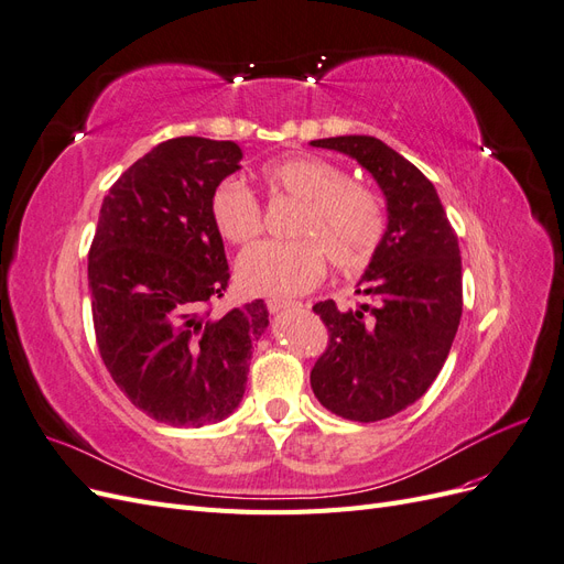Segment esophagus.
Masks as SVG:
<instances>
[{
  "instance_id": "obj_1",
  "label": "esophagus",
  "mask_w": 564,
  "mask_h": 564,
  "mask_svg": "<svg viewBox=\"0 0 564 564\" xmlns=\"http://www.w3.org/2000/svg\"><path fill=\"white\" fill-rule=\"evenodd\" d=\"M265 305H268L270 313H280V311L289 308V305H294V301H289V299H270V301H265Z\"/></svg>"
}]
</instances>
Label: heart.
<instances>
[{
	"label": "heart",
	"mask_w": 564,
	"mask_h": 564,
	"mask_svg": "<svg viewBox=\"0 0 564 564\" xmlns=\"http://www.w3.org/2000/svg\"><path fill=\"white\" fill-rule=\"evenodd\" d=\"M272 197L299 202L292 218L296 240L261 242L237 263L240 286L256 296H296L311 292L327 272L355 275L377 256L388 218L379 193L348 178L338 164L317 155H289L259 172ZM209 216L228 245L245 247L263 230L261 202L237 178L220 181L209 197Z\"/></svg>",
	"instance_id": "b5f03b06"
}]
</instances>
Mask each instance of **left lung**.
<instances>
[{
	"label": "left lung",
	"instance_id": "left-lung-1",
	"mask_svg": "<svg viewBox=\"0 0 564 564\" xmlns=\"http://www.w3.org/2000/svg\"><path fill=\"white\" fill-rule=\"evenodd\" d=\"M355 158L388 199V230L369 263V301L313 311L327 327V348L311 371L322 406L350 421H381L414 404L445 365L464 311L456 232L433 183L373 135L311 141Z\"/></svg>",
	"mask_w": 564,
	"mask_h": 564
}]
</instances>
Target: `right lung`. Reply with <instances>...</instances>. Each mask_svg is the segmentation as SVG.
<instances>
[{"mask_svg":"<svg viewBox=\"0 0 564 564\" xmlns=\"http://www.w3.org/2000/svg\"><path fill=\"white\" fill-rule=\"evenodd\" d=\"M240 160L232 141L181 135L133 162L100 204L89 249L98 352L131 404L160 423L226 419L268 327L261 299L214 313L230 270L209 197Z\"/></svg>","mask_w":564,"mask_h":564,"instance_id":"obj_1","label":"right lung"}]
</instances>
